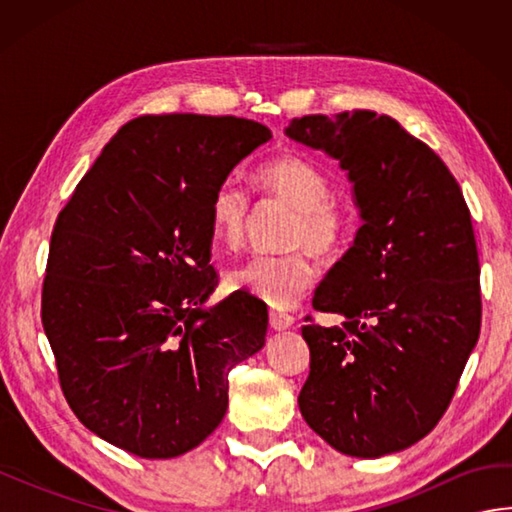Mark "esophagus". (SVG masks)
Wrapping results in <instances>:
<instances>
[{
  "instance_id": "34e87169",
  "label": "esophagus",
  "mask_w": 512,
  "mask_h": 512,
  "mask_svg": "<svg viewBox=\"0 0 512 512\" xmlns=\"http://www.w3.org/2000/svg\"><path fill=\"white\" fill-rule=\"evenodd\" d=\"M268 321H270V328L277 330V332L288 330V328H292V325H295V319H292L290 314L281 312V310H270L268 312Z\"/></svg>"
}]
</instances>
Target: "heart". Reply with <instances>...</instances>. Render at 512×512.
I'll use <instances>...</instances> for the list:
<instances>
[{"label":"heart","mask_w":512,"mask_h":512,"mask_svg":"<svg viewBox=\"0 0 512 512\" xmlns=\"http://www.w3.org/2000/svg\"><path fill=\"white\" fill-rule=\"evenodd\" d=\"M257 182L266 193L297 206L288 244L299 246L286 253H257L228 273V284L266 301L268 306L288 308L314 284V264L308 250L334 255L350 235V213L332 198V180L323 167L303 156H279L259 167ZM250 215V195L235 180L215 187L209 202L213 237L228 248L244 242Z\"/></svg>","instance_id":"obj_1"}]
</instances>
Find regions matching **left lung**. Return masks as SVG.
Segmentation results:
<instances>
[{"mask_svg": "<svg viewBox=\"0 0 512 512\" xmlns=\"http://www.w3.org/2000/svg\"><path fill=\"white\" fill-rule=\"evenodd\" d=\"M286 136L339 160L363 220L312 299L345 321L301 328V416L352 458L402 451L444 416L480 339L469 206L436 151L389 116L312 114L292 118Z\"/></svg>", "mask_w": 512, "mask_h": 512, "instance_id": "1", "label": "left lung"}]
</instances>
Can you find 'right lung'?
Here are the masks:
<instances>
[{
	"mask_svg": "<svg viewBox=\"0 0 512 512\" xmlns=\"http://www.w3.org/2000/svg\"><path fill=\"white\" fill-rule=\"evenodd\" d=\"M273 138L237 116H140L76 184L50 239L41 321L74 416L114 447L167 460L204 442L228 372L266 343L268 308L217 286L209 202Z\"/></svg>",
	"mask_w": 512,
	"mask_h": 512,
	"instance_id": "right-lung-1",
	"label": "right lung"
}]
</instances>
